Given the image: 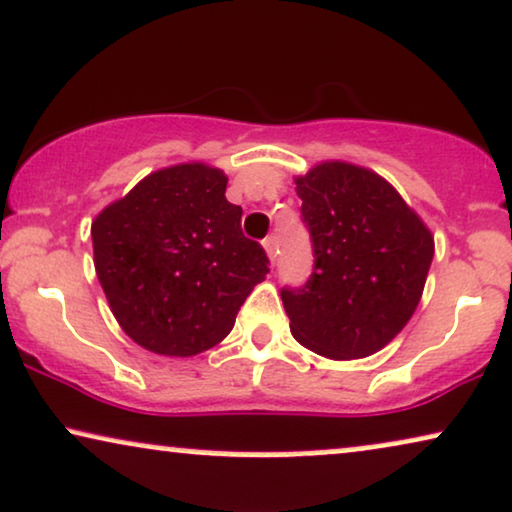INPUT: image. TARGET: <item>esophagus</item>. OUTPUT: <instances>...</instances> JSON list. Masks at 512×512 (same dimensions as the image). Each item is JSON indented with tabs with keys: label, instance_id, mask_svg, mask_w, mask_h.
<instances>
[{
	"label": "esophagus",
	"instance_id": "obj_1",
	"mask_svg": "<svg viewBox=\"0 0 512 512\" xmlns=\"http://www.w3.org/2000/svg\"><path fill=\"white\" fill-rule=\"evenodd\" d=\"M262 245H264V250H267V255H269V262H276V236H267L262 240Z\"/></svg>",
	"mask_w": 512,
	"mask_h": 512
}]
</instances>
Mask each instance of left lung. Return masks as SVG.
<instances>
[{
  "instance_id": "left-lung-1",
  "label": "left lung",
  "mask_w": 512,
  "mask_h": 512,
  "mask_svg": "<svg viewBox=\"0 0 512 512\" xmlns=\"http://www.w3.org/2000/svg\"><path fill=\"white\" fill-rule=\"evenodd\" d=\"M315 269L283 288L291 334L331 360L377 353L420 303L434 236L386 178L365 166L322 162L295 178Z\"/></svg>"
}]
</instances>
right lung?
I'll return each instance as SVG.
<instances>
[{"mask_svg":"<svg viewBox=\"0 0 512 512\" xmlns=\"http://www.w3.org/2000/svg\"><path fill=\"white\" fill-rule=\"evenodd\" d=\"M229 178L202 162L145 176L92 221L97 279L116 322L157 355L217 346L269 274L267 252L240 231Z\"/></svg>","mask_w":512,"mask_h":512,"instance_id":"add662e5","label":"right lung"}]
</instances>
